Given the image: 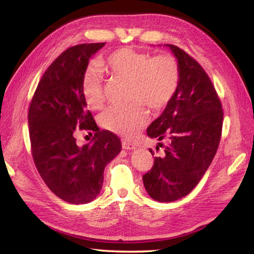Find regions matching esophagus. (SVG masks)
Returning a JSON list of instances; mask_svg holds the SVG:
<instances>
[{
    "instance_id": "esophagus-1",
    "label": "esophagus",
    "mask_w": 254,
    "mask_h": 254,
    "mask_svg": "<svg viewBox=\"0 0 254 254\" xmlns=\"http://www.w3.org/2000/svg\"><path fill=\"white\" fill-rule=\"evenodd\" d=\"M122 147H123V149H125V150H134V149H136V146H134V144H132L130 142H127V141H123Z\"/></svg>"
}]
</instances>
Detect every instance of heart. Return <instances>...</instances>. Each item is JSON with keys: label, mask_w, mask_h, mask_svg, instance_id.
Instances as JSON below:
<instances>
[{"label": "heart", "mask_w": 254, "mask_h": 254, "mask_svg": "<svg viewBox=\"0 0 254 254\" xmlns=\"http://www.w3.org/2000/svg\"><path fill=\"white\" fill-rule=\"evenodd\" d=\"M101 66L113 79L128 81L127 107H110L101 115V123L108 130L132 139L149 121L142 105L154 111L162 110L172 100L180 84L179 62L172 55H150L132 48H121L108 55ZM82 94L92 108L101 107L105 100V80L101 71L90 66L82 77Z\"/></svg>", "instance_id": "b5f03b06"}]
</instances>
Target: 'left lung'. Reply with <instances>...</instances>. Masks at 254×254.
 Returning <instances> with one entry per match:
<instances>
[{"instance_id":"8db88e82","label":"left lung","mask_w":254,"mask_h":254,"mask_svg":"<svg viewBox=\"0 0 254 254\" xmlns=\"http://www.w3.org/2000/svg\"><path fill=\"white\" fill-rule=\"evenodd\" d=\"M167 47L178 59L180 84L147 134L159 141L167 138L169 144L142 177L150 197L161 203L184 197L198 184L218 149L224 120L218 94L201 65L177 46Z\"/></svg>"}]
</instances>
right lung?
I'll list each match as a JSON object with an SVG mask.
<instances>
[{
    "instance_id": "add662e5",
    "label": "right lung",
    "mask_w": 254,
    "mask_h": 254,
    "mask_svg": "<svg viewBox=\"0 0 254 254\" xmlns=\"http://www.w3.org/2000/svg\"><path fill=\"white\" fill-rule=\"evenodd\" d=\"M104 45L81 44L64 50L40 79L28 110L36 168L51 192L70 204H87L96 198L105 167L122 150L115 133L100 130L82 94L89 60ZM76 128L94 131L92 141L77 146Z\"/></svg>"
}]
</instances>
